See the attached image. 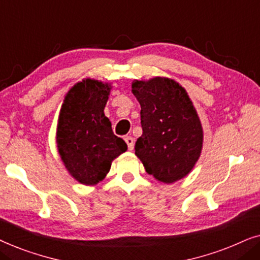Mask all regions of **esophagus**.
I'll return each instance as SVG.
<instances>
[{
	"label": "esophagus",
	"instance_id": "esophagus-1",
	"mask_svg": "<svg viewBox=\"0 0 260 260\" xmlns=\"http://www.w3.org/2000/svg\"><path fill=\"white\" fill-rule=\"evenodd\" d=\"M124 140H125V142H126L129 150H133L134 145H135V140H134V138L131 137V136H126L125 138H124Z\"/></svg>",
	"mask_w": 260,
	"mask_h": 260
}]
</instances>
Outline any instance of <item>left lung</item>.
Listing matches in <instances>:
<instances>
[{
	"instance_id": "left-lung-1",
	"label": "left lung",
	"mask_w": 260,
	"mask_h": 260,
	"mask_svg": "<svg viewBox=\"0 0 260 260\" xmlns=\"http://www.w3.org/2000/svg\"><path fill=\"white\" fill-rule=\"evenodd\" d=\"M143 134L135 154L156 180L173 183L193 169L202 148V127L184 88L168 78L134 81Z\"/></svg>"
}]
</instances>
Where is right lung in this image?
Wrapping results in <instances>:
<instances>
[{
	"label": "right lung",
	"mask_w": 260,
	"mask_h": 260,
	"mask_svg": "<svg viewBox=\"0 0 260 260\" xmlns=\"http://www.w3.org/2000/svg\"><path fill=\"white\" fill-rule=\"evenodd\" d=\"M110 87L86 79L71 88L59 117V154L74 179L95 184L109 173L113 158L126 151V143L113 134L104 115Z\"/></svg>",
	"instance_id": "right-lung-1"
}]
</instances>
